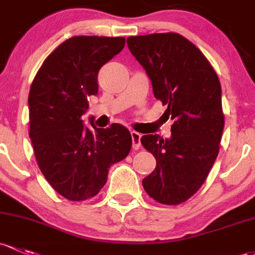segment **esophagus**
I'll list each match as a JSON object with an SVG mask.
<instances>
[{
  "label": "esophagus",
  "mask_w": 255,
  "mask_h": 255,
  "mask_svg": "<svg viewBox=\"0 0 255 255\" xmlns=\"http://www.w3.org/2000/svg\"><path fill=\"white\" fill-rule=\"evenodd\" d=\"M130 136H132V143H133V149L134 150H138L140 148V138L141 135L139 134L138 132H130Z\"/></svg>",
  "instance_id": "obj_1"
}]
</instances>
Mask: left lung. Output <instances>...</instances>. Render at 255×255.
<instances>
[{
  "label": "left lung",
  "instance_id": "left-lung-1",
  "mask_svg": "<svg viewBox=\"0 0 255 255\" xmlns=\"http://www.w3.org/2000/svg\"><path fill=\"white\" fill-rule=\"evenodd\" d=\"M128 49L144 67L155 98L173 120L171 138L141 136L156 159L143 179L152 199L166 205L188 200L203 186L218 157L225 126L221 84L203 52L177 33L129 36Z\"/></svg>",
  "mask_w": 255,
  "mask_h": 255
}]
</instances>
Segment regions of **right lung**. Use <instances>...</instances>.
<instances>
[{
  "mask_svg": "<svg viewBox=\"0 0 255 255\" xmlns=\"http://www.w3.org/2000/svg\"><path fill=\"white\" fill-rule=\"evenodd\" d=\"M125 37L73 36L44 61L29 92V136L40 171L66 199L82 202L105 186L111 165L132 148L129 130L83 123L88 98L98 94L101 67L125 47Z\"/></svg>",
  "mask_w": 255,
  "mask_h": 255,
  "instance_id": "obj_1",
  "label": "right lung"
}]
</instances>
